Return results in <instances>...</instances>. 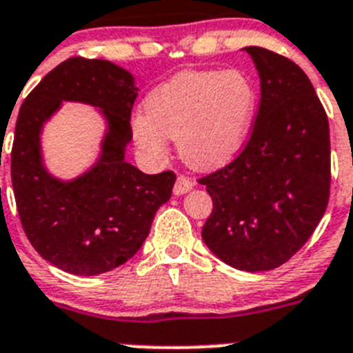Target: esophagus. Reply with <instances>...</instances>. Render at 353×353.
Segmentation results:
<instances>
[{"mask_svg": "<svg viewBox=\"0 0 353 353\" xmlns=\"http://www.w3.org/2000/svg\"><path fill=\"white\" fill-rule=\"evenodd\" d=\"M195 183H193L190 177L186 176H177L176 184H174V195H184V193H188L190 190H193Z\"/></svg>", "mask_w": 353, "mask_h": 353, "instance_id": "esophagus-1", "label": "esophagus"}]
</instances>
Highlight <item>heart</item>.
Masks as SVG:
<instances>
[{
  "mask_svg": "<svg viewBox=\"0 0 353 353\" xmlns=\"http://www.w3.org/2000/svg\"><path fill=\"white\" fill-rule=\"evenodd\" d=\"M256 105L255 82L243 70L181 72L145 98V114L132 119L133 141L145 158L160 161L176 139L190 167H220L246 144Z\"/></svg>",
  "mask_w": 353,
  "mask_h": 353,
  "instance_id": "heart-1",
  "label": "heart"
}]
</instances>
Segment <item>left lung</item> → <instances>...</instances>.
I'll use <instances>...</instances> for the list:
<instances>
[{
  "label": "left lung",
  "mask_w": 353,
  "mask_h": 353,
  "mask_svg": "<svg viewBox=\"0 0 353 353\" xmlns=\"http://www.w3.org/2000/svg\"><path fill=\"white\" fill-rule=\"evenodd\" d=\"M244 50L260 77L259 112L243 153L199 179L212 199L202 239L232 268L260 272L292 259L322 220L331 142L327 114L303 70L262 47Z\"/></svg>",
  "instance_id": "left-lung-1"
}]
</instances>
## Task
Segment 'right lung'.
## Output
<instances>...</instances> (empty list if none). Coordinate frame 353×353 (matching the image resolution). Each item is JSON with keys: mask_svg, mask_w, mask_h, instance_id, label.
I'll list each match as a JSON object with an SVG mask.
<instances>
[{"mask_svg": "<svg viewBox=\"0 0 353 353\" xmlns=\"http://www.w3.org/2000/svg\"><path fill=\"white\" fill-rule=\"evenodd\" d=\"M133 75L105 59L70 58L22 101L12 145V184L28 239L47 262L77 276L119 268L141 250L153 218L172 195L176 174H144L125 160L132 142ZM63 101L97 106L108 123L99 160L75 180L43 165V125Z\"/></svg>", "mask_w": 353, "mask_h": 353, "instance_id": "1", "label": "right lung"}]
</instances>
